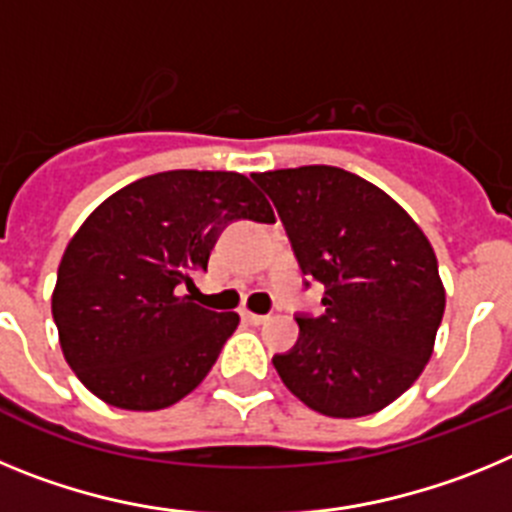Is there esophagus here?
<instances>
[{
  "mask_svg": "<svg viewBox=\"0 0 512 512\" xmlns=\"http://www.w3.org/2000/svg\"><path fill=\"white\" fill-rule=\"evenodd\" d=\"M243 320H248V323H251V325H261V323H266V320H269V318H266V315H256V312H243Z\"/></svg>",
  "mask_w": 512,
  "mask_h": 512,
  "instance_id": "esophagus-1",
  "label": "esophagus"
}]
</instances>
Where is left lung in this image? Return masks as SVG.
<instances>
[{
  "instance_id": "8db88e82",
  "label": "left lung",
  "mask_w": 512,
  "mask_h": 512,
  "mask_svg": "<svg viewBox=\"0 0 512 512\" xmlns=\"http://www.w3.org/2000/svg\"><path fill=\"white\" fill-rule=\"evenodd\" d=\"M271 197L302 274L325 284L320 318L274 356L287 390L328 418L395 402L433 354L446 292L433 246L390 194L336 166L253 174Z\"/></svg>"
}]
</instances>
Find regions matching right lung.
Masks as SVG:
<instances>
[{"label": "right lung", "instance_id": "right-lung-1", "mask_svg": "<svg viewBox=\"0 0 512 512\" xmlns=\"http://www.w3.org/2000/svg\"><path fill=\"white\" fill-rule=\"evenodd\" d=\"M233 220L274 223V210L248 176L194 169L143 176L84 220L51 310L63 356L92 395L161 410L207 377L241 318L194 305L184 289Z\"/></svg>", "mask_w": 512, "mask_h": 512}]
</instances>
